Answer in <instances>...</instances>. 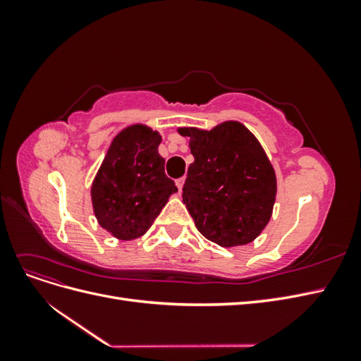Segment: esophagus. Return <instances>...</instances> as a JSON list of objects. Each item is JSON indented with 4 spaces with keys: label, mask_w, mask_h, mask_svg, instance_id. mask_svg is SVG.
<instances>
[{
    "label": "esophagus",
    "mask_w": 361,
    "mask_h": 361,
    "mask_svg": "<svg viewBox=\"0 0 361 361\" xmlns=\"http://www.w3.org/2000/svg\"><path fill=\"white\" fill-rule=\"evenodd\" d=\"M183 183H185V179H183V178H180V179H178V180H176V187H178L179 192H180V191H182V188H183Z\"/></svg>",
    "instance_id": "34e87169"
}]
</instances>
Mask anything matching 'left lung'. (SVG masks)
Instances as JSON below:
<instances>
[{
    "label": "left lung",
    "instance_id": "1",
    "mask_svg": "<svg viewBox=\"0 0 361 361\" xmlns=\"http://www.w3.org/2000/svg\"><path fill=\"white\" fill-rule=\"evenodd\" d=\"M178 133L190 137L194 157L182 199L197 231L221 247L255 241L271 220L277 194L276 171L257 138L235 120Z\"/></svg>",
    "mask_w": 361,
    "mask_h": 361
}]
</instances>
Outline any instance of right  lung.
Returning a JSON list of instances; mask_svg holds the SVG:
<instances>
[{
	"instance_id": "obj_1",
	"label": "right lung",
	"mask_w": 361,
	"mask_h": 361,
	"mask_svg": "<svg viewBox=\"0 0 361 361\" xmlns=\"http://www.w3.org/2000/svg\"><path fill=\"white\" fill-rule=\"evenodd\" d=\"M158 130L130 125L114 137L92 183L96 220L117 239L143 236L178 191L158 154Z\"/></svg>"
}]
</instances>
